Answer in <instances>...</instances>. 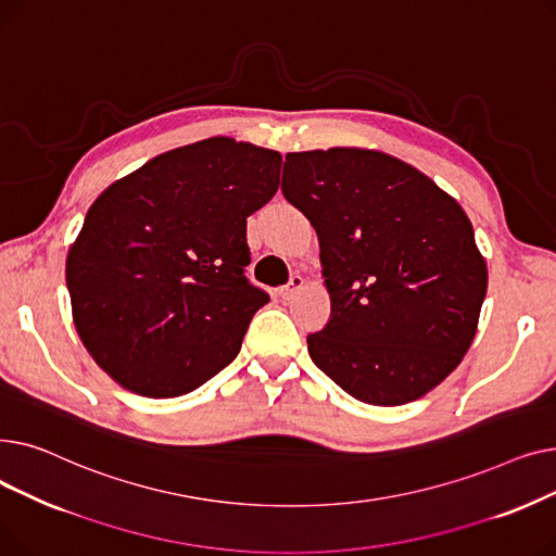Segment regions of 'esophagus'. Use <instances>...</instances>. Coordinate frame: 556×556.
Returning <instances> with one entry per match:
<instances>
[{
    "label": "esophagus",
    "mask_w": 556,
    "mask_h": 556,
    "mask_svg": "<svg viewBox=\"0 0 556 556\" xmlns=\"http://www.w3.org/2000/svg\"><path fill=\"white\" fill-rule=\"evenodd\" d=\"M304 288V279L300 277V275H295V277H290V281L286 283V286H281L279 288V298L281 300H293L298 293H300V290Z\"/></svg>",
    "instance_id": "esophagus-1"
}]
</instances>
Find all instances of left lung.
<instances>
[{
    "instance_id": "8db88e82",
    "label": "left lung",
    "mask_w": 556,
    "mask_h": 556,
    "mask_svg": "<svg viewBox=\"0 0 556 556\" xmlns=\"http://www.w3.org/2000/svg\"><path fill=\"white\" fill-rule=\"evenodd\" d=\"M281 191L311 220L331 298L308 354L369 405L421 399L478 331L486 261L469 216L428 175L381 151L288 153Z\"/></svg>"
}]
</instances>
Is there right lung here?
<instances>
[{"instance_id":"obj_1","label":"right lung","mask_w":556,"mask_h":556,"mask_svg":"<svg viewBox=\"0 0 556 556\" xmlns=\"http://www.w3.org/2000/svg\"><path fill=\"white\" fill-rule=\"evenodd\" d=\"M281 155L210 137L112 182L67 252L72 319L97 365L149 399L182 396L237 358L268 304L248 283L245 223L279 189Z\"/></svg>"}]
</instances>
